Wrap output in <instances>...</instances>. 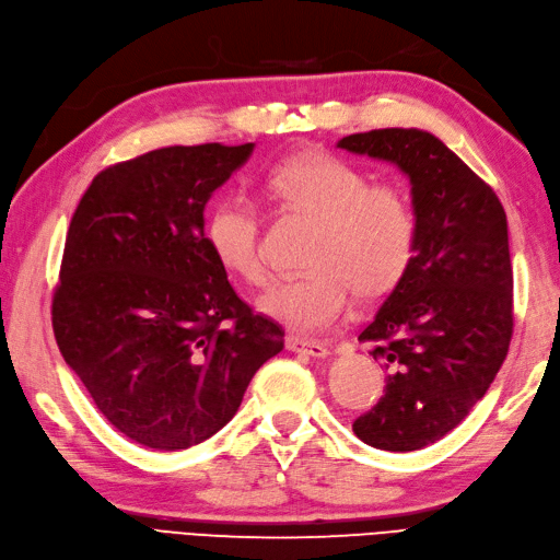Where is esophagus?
<instances>
[{
  "label": "esophagus",
  "mask_w": 560,
  "mask_h": 560,
  "mask_svg": "<svg viewBox=\"0 0 560 560\" xmlns=\"http://www.w3.org/2000/svg\"><path fill=\"white\" fill-rule=\"evenodd\" d=\"M285 350L300 352V354H310V357H326L328 354L324 342L307 340V338H300V336H289V338H285Z\"/></svg>",
  "instance_id": "esophagus-1"
}]
</instances>
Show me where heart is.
<instances>
[{
    "mask_svg": "<svg viewBox=\"0 0 560 560\" xmlns=\"http://www.w3.org/2000/svg\"><path fill=\"white\" fill-rule=\"evenodd\" d=\"M265 191L283 212L314 220L305 275L283 279L260 298V312L295 334H319L348 310L352 293L378 300L405 279L417 250V212L395 184H369L342 158L305 149L281 158ZM208 246L243 283H265L260 212L253 200L226 196L208 218Z\"/></svg>",
    "mask_w": 560,
    "mask_h": 560,
    "instance_id": "heart-1",
    "label": "heart"
}]
</instances>
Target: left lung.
Returning <instances> with one entry per match:
<instances>
[{"mask_svg": "<svg viewBox=\"0 0 560 560\" xmlns=\"http://www.w3.org/2000/svg\"><path fill=\"white\" fill-rule=\"evenodd\" d=\"M338 149L395 163L411 184L417 250L360 334L381 360L385 395L352 423L376 450L413 452L444 438L485 397L513 336L509 224L490 184L430 132L388 127Z\"/></svg>", "mask_w": 560, "mask_h": 560, "instance_id": "8db88e82", "label": "left lung"}]
</instances>
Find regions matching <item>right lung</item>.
<instances>
[{
	"label": "right lung",
	"instance_id": "add662e5",
	"mask_svg": "<svg viewBox=\"0 0 560 560\" xmlns=\"http://www.w3.org/2000/svg\"><path fill=\"white\" fill-rule=\"evenodd\" d=\"M253 147H167L110 165L70 220L54 336L96 409L143 447L212 438L283 350L281 326L243 303L206 238V203Z\"/></svg>",
	"mask_w": 560,
	"mask_h": 560
}]
</instances>
